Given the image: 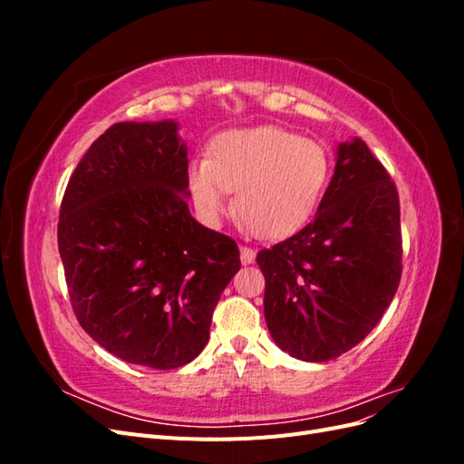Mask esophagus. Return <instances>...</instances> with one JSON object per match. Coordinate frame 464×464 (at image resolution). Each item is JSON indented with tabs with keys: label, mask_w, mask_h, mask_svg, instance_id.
<instances>
[{
	"label": "esophagus",
	"mask_w": 464,
	"mask_h": 464,
	"mask_svg": "<svg viewBox=\"0 0 464 464\" xmlns=\"http://www.w3.org/2000/svg\"><path fill=\"white\" fill-rule=\"evenodd\" d=\"M240 259H242L244 265H251V263L256 261V251L251 249V247H247V246H242L240 247Z\"/></svg>",
	"instance_id": "1"
}]
</instances>
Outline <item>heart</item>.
Returning <instances> with one entry per match:
<instances>
[{"instance_id": "1", "label": "heart", "mask_w": 464, "mask_h": 464, "mask_svg": "<svg viewBox=\"0 0 464 464\" xmlns=\"http://www.w3.org/2000/svg\"><path fill=\"white\" fill-rule=\"evenodd\" d=\"M331 179L327 149L276 125L218 135L208 159L189 164L188 181L199 213L217 222L230 210L261 240H280L304 228Z\"/></svg>"}]
</instances>
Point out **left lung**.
I'll use <instances>...</instances> for the list:
<instances>
[{
    "label": "left lung",
    "mask_w": 464,
    "mask_h": 464,
    "mask_svg": "<svg viewBox=\"0 0 464 464\" xmlns=\"http://www.w3.org/2000/svg\"><path fill=\"white\" fill-rule=\"evenodd\" d=\"M397 186L362 139L341 143L315 218L257 254L273 341L304 362H327L366 339L402 273Z\"/></svg>",
    "instance_id": "left-lung-1"
}]
</instances>
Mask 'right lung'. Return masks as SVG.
I'll use <instances>...</instances> for the list:
<instances>
[{"label": "right lung", "instance_id": "1", "mask_svg": "<svg viewBox=\"0 0 464 464\" xmlns=\"http://www.w3.org/2000/svg\"><path fill=\"white\" fill-rule=\"evenodd\" d=\"M178 123L121 121L77 164L58 247L81 327L123 362L174 370L198 358L240 249L189 215Z\"/></svg>", "mask_w": 464, "mask_h": 464}]
</instances>
